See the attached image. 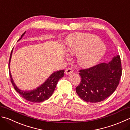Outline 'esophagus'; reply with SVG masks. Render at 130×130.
<instances>
[{
	"instance_id": "esophagus-1",
	"label": "esophagus",
	"mask_w": 130,
	"mask_h": 130,
	"mask_svg": "<svg viewBox=\"0 0 130 130\" xmlns=\"http://www.w3.org/2000/svg\"><path fill=\"white\" fill-rule=\"evenodd\" d=\"M73 72V70H72V68H68L67 69H66V71H65V73L66 75H69V74H70L71 73Z\"/></svg>"
}]
</instances>
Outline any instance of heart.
<instances>
[{"label":"heart","instance_id":"heart-1","mask_svg":"<svg viewBox=\"0 0 130 130\" xmlns=\"http://www.w3.org/2000/svg\"><path fill=\"white\" fill-rule=\"evenodd\" d=\"M105 51L104 45L92 34H76L71 36L67 42L68 54L77 56L78 62L82 67H91L96 64Z\"/></svg>","mask_w":130,"mask_h":130}]
</instances>
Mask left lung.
I'll list each match as a JSON object with an SVG mask.
<instances>
[{
	"label": "left lung",
	"instance_id": "obj_1",
	"mask_svg": "<svg viewBox=\"0 0 130 130\" xmlns=\"http://www.w3.org/2000/svg\"><path fill=\"white\" fill-rule=\"evenodd\" d=\"M81 82L76 91L85 102L98 103L107 99L116 90L122 76L120 55L108 63H101L80 70Z\"/></svg>",
	"mask_w": 130,
	"mask_h": 130
}]
</instances>
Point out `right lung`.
<instances>
[{"label":"right lung","mask_w":130,"mask_h":130,"mask_svg":"<svg viewBox=\"0 0 130 130\" xmlns=\"http://www.w3.org/2000/svg\"><path fill=\"white\" fill-rule=\"evenodd\" d=\"M25 32L26 31L21 35V38L18 41H19L20 39H21L22 36L25 35ZM12 53V50L11 52V53H10L9 61V72L10 78V81H11L15 91L22 98L29 102H32L33 103H41L48 99L52 96L53 93L58 81H59L60 78L63 77V76H64V71H58L57 72H55L53 73H52L45 83H44L41 86H40L36 89L32 90L31 91L21 90L15 85L14 81H13L12 79L11 73L10 72L9 64L10 59H11Z\"/></svg>","instance_id":"1"}]
</instances>
